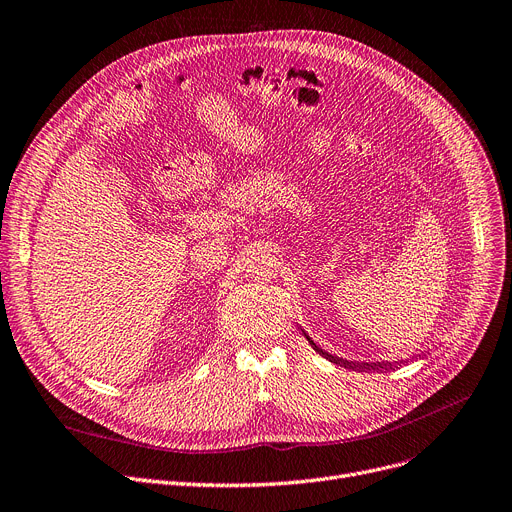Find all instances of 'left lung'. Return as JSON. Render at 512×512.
I'll return each mask as SVG.
<instances>
[{
  "instance_id": "obj_1",
  "label": "left lung",
  "mask_w": 512,
  "mask_h": 512,
  "mask_svg": "<svg viewBox=\"0 0 512 512\" xmlns=\"http://www.w3.org/2000/svg\"><path fill=\"white\" fill-rule=\"evenodd\" d=\"M307 340H309V342L313 344V340H311L309 336H307ZM313 346H315V344H313ZM315 351H317L319 355H324L326 359H330L332 363H338V365H344V367H355V369H365V367H367V369H369V367H371V369H380V367H384V365H367V363H361V365H359V363H348V361L336 359V357H332V355H328V353H324V351H319V348H317V346H315Z\"/></svg>"
}]
</instances>
